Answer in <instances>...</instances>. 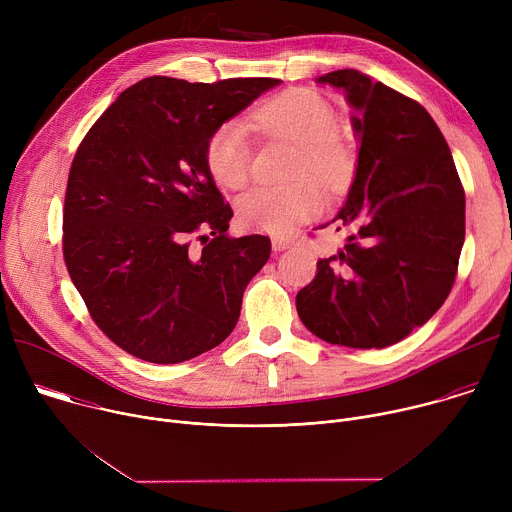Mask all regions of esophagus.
Here are the masks:
<instances>
[{"label": "esophagus", "mask_w": 512, "mask_h": 512, "mask_svg": "<svg viewBox=\"0 0 512 512\" xmlns=\"http://www.w3.org/2000/svg\"><path fill=\"white\" fill-rule=\"evenodd\" d=\"M291 247V241L289 239H273V249L275 251H285V249H289Z\"/></svg>", "instance_id": "esophagus-1"}]
</instances>
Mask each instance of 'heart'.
Returning a JSON list of instances; mask_svg holds the SVG:
<instances>
[{
  "label": "heart",
  "instance_id": "heart-1",
  "mask_svg": "<svg viewBox=\"0 0 512 512\" xmlns=\"http://www.w3.org/2000/svg\"><path fill=\"white\" fill-rule=\"evenodd\" d=\"M253 127L269 137L287 139L298 148L294 178H316L338 190L352 172V154L338 135V113L318 93L296 89L277 95L253 113ZM206 166L212 178L241 190L251 180L253 143L243 121H227L206 141ZM324 206V194L312 180L289 186H259L239 202L243 227L269 235H287L310 221Z\"/></svg>",
  "mask_w": 512,
  "mask_h": 512
}]
</instances>
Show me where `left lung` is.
I'll list each match as a JSON object with an SVG mask.
<instances>
[{
  "label": "left lung",
  "mask_w": 512,
  "mask_h": 512,
  "mask_svg": "<svg viewBox=\"0 0 512 512\" xmlns=\"http://www.w3.org/2000/svg\"><path fill=\"white\" fill-rule=\"evenodd\" d=\"M318 83L356 109V176L336 216L342 251L318 261L296 308L318 338L385 348L423 326L450 296L466 235V198L431 115L395 89L344 68Z\"/></svg>",
  "instance_id": "1"
}]
</instances>
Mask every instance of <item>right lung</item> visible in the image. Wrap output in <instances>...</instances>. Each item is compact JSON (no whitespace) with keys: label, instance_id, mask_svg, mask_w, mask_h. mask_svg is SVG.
<instances>
[{"label":"right lung","instance_id":"right-lung-1","mask_svg":"<svg viewBox=\"0 0 512 512\" xmlns=\"http://www.w3.org/2000/svg\"><path fill=\"white\" fill-rule=\"evenodd\" d=\"M279 83L143 79L81 141L64 196V263L95 324L125 352L176 364L237 326L271 241L227 233L233 208L204 150L214 129Z\"/></svg>","mask_w":512,"mask_h":512}]
</instances>
